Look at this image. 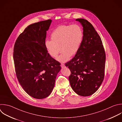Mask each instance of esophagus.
Returning <instances> with one entry per match:
<instances>
[{
    "mask_svg": "<svg viewBox=\"0 0 122 122\" xmlns=\"http://www.w3.org/2000/svg\"><path fill=\"white\" fill-rule=\"evenodd\" d=\"M61 67H62V68H64V67H66V66H65V64H61Z\"/></svg>",
    "mask_w": 122,
    "mask_h": 122,
    "instance_id": "esophagus-1",
    "label": "esophagus"
}]
</instances>
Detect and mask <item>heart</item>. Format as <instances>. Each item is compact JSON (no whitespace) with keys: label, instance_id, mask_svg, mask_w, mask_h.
Wrapping results in <instances>:
<instances>
[{"label":"heart","instance_id":"obj_1","mask_svg":"<svg viewBox=\"0 0 122 122\" xmlns=\"http://www.w3.org/2000/svg\"><path fill=\"white\" fill-rule=\"evenodd\" d=\"M83 37L82 30L78 25H61L52 31L51 40H46L45 45L48 54L54 58L56 57L61 50L57 60L65 62L76 54Z\"/></svg>","mask_w":122,"mask_h":122}]
</instances>
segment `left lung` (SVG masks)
I'll use <instances>...</instances> for the list:
<instances>
[{
  "label": "left lung",
  "instance_id": "1",
  "mask_svg": "<svg viewBox=\"0 0 122 122\" xmlns=\"http://www.w3.org/2000/svg\"><path fill=\"white\" fill-rule=\"evenodd\" d=\"M83 27V37L75 56L66 63L71 71L69 81L78 95L88 96L95 93L104 77L106 55L102 39L92 25L84 19H77Z\"/></svg>",
  "mask_w": 122,
  "mask_h": 122
}]
</instances>
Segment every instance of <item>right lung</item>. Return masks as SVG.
Wrapping results in <instances>:
<instances>
[{
  "label": "right lung",
  "instance_id": "right-lung-1",
  "mask_svg": "<svg viewBox=\"0 0 122 122\" xmlns=\"http://www.w3.org/2000/svg\"><path fill=\"white\" fill-rule=\"evenodd\" d=\"M51 20L29 25L17 39L13 59L17 77L25 92L42 99L52 92L60 63L48 53L45 42Z\"/></svg>",
  "mask_w": 122,
  "mask_h": 122
}]
</instances>
